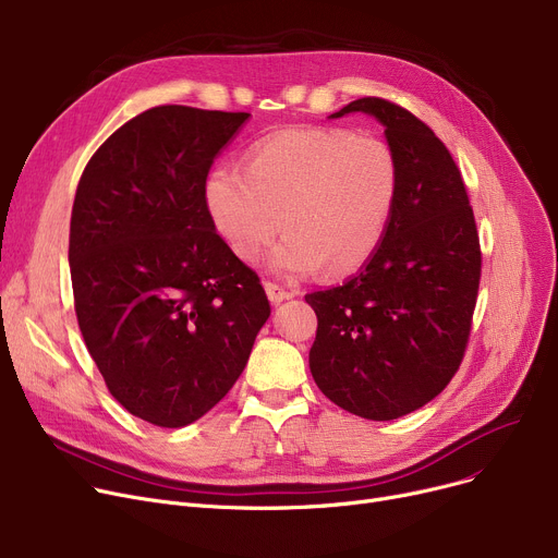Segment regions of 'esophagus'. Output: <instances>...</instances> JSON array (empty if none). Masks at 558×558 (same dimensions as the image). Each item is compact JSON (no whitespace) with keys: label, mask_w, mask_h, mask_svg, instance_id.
<instances>
[{"label":"esophagus","mask_w":558,"mask_h":558,"mask_svg":"<svg viewBox=\"0 0 558 558\" xmlns=\"http://www.w3.org/2000/svg\"><path fill=\"white\" fill-rule=\"evenodd\" d=\"M264 289H267V296H269V301L274 303V305H280L282 301H287V299H291V294L289 291L284 289V287H280L278 282H264Z\"/></svg>","instance_id":"esophagus-1"}]
</instances>
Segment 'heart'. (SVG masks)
Segmentation results:
<instances>
[{"label": "heart", "instance_id": "obj_1", "mask_svg": "<svg viewBox=\"0 0 558 558\" xmlns=\"http://www.w3.org/2000/svg\"><path fill=\"white\" fill-rule=\"evenodd\" d=\"M400 162L377 135L291 126L251 146L246 171L217 167L205 181V210L226 246L255 262L276 234L271 269L287 278L360 269L389 228ZM283 221H279V217Z\"/></svg>", "mask_w": 558, "mask_h": 558}]
</instances>
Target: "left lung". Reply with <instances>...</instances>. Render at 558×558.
Segmentation results:
<instances>
[{
    "label": "left lung",
    "instance_id": "8db88e82",
    "mask_svg": "<svg viewBox=\"0 0 558 558\" xmlns=\"http://www.w3.org/2000/svg\"><path fill=\"white\" fill-rule=\"evenodd\" d=\"M400 162L383 242L341 287L305 301L318 318L310 371L318 389L368 421L412 414L441 393L465 355L482 278L473 205L448 146L407 108L362 97Z\"/></svg>",
    "mask_w": 558,
    "mask_h": 558
}]
</instances>
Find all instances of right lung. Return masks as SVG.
Wrapping results in <instances>:
<instances>
[{
  "label": "right lung",
  "instance_id": "right-lung-1",
  "mask_svg": "<svg viewBox=\"0 0 558 558\" xmlns=\"http://www.w3.org/2000/svg\"><path fill=\"white\" fill-rule=\"evenodd\" d=\"M248 112L156 106L85 165L70 221L74 310L112 398L158 427L198 421L242 375L271 305L205 210Z\"/></svg>",
  "mask_w": 558,
  "mask_h": 558
}]
</instances>
